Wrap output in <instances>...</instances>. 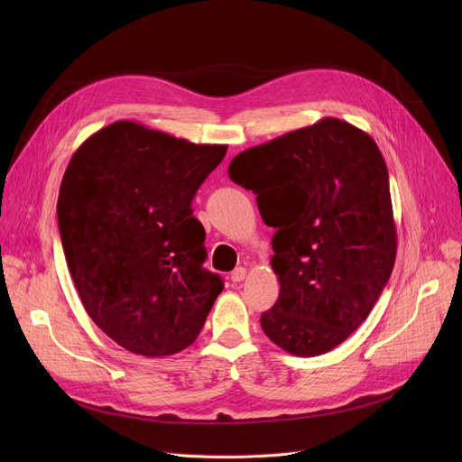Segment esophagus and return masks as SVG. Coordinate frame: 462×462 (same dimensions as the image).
<instances>
[{
  "label": "esophagus",
  "instance_id": "esophagus-1",
  "mask_svg": "<svg viewBox=\"0 0 462 462\" xmlns=\"http://www.w3.org/2000/svg\"><path fill=\"white\" fill-rule=\"evenodd\" d=\"M245 277H247V270H245V268H236V270L232 272V275H230L232 282H241Z\"/></svg>",
  "mask_w": 462,
  "mask_h": 462
}]
</instances>
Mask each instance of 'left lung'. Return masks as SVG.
<instances>
[{
    "label": "left lung",
    "mask_w": 462,
    "mask_h": 462,
    "mask_svg": "<svg viewBox=\"0 0 462 462\" xmlns=\"http://www.w3.org/2000/svg\"><path fill=\"white\" fill-rule=\"evenodd\" d=\"M234 183L256 194L275 228L281 292L260 326L282 350L312 357L365 322L397 254L390 176L376 142L337 117L236 155Z\"/></svg>",
    "instance_id": "left-lung-1"
}]
</instances>
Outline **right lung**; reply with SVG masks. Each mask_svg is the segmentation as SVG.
Here are the masks:
<instances>
[{"instance_id":"right-lung-1","label":"right lung","mask_w":462,"mask_h":462,"mask_svg":"<svg viewBox=\"0 0 462 462\" xmlns=\"http://www.w3.org/2000/svg\"><path fill=\"white\" fill-rule=\"evenodd\" d=\"M225 155L226 145L116 121L67 164L58 225L69 273L91 320L133 354L192 345L223 292L204 270L192 199Z\"/></svg>"}]
</instances>
